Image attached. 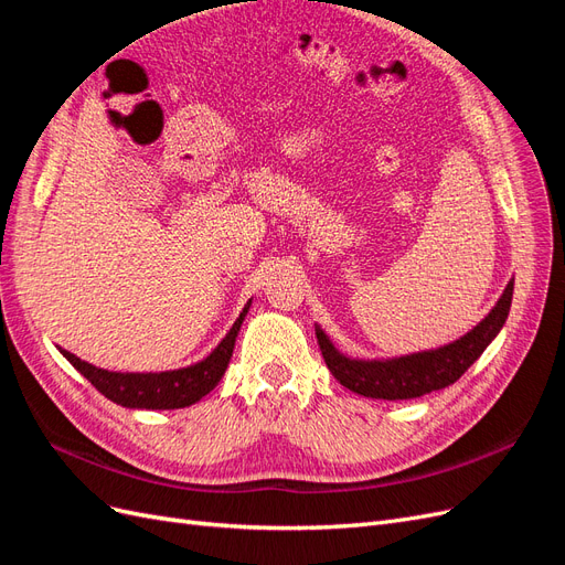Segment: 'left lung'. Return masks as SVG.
Listing matches in <instances>:
<instances>
[{"label":"left lung","instance_id":"1","mask_svg":"<svg viewBox=\"0 0 565 565\" xmlns=\"http://www.w3.org/2000/svg\"><path fill=\"white\" fill-rule=\"evenodd\" d=\"M511 297H514V280H509L500 301L492 306V311L471 332L459 337L452 344L431 351L363 361V358H349L337 351L330 337L320 330V324H316V337L324 363H328L341 386L361 393L365 398H419L424 393L455 384L478 361V355L488 349L490 341L500 334L502 324L507 322Z\"/></svg>","mask_w":565,"mask_h":565}]
</instances>
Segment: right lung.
Wrapping results in <instances>:
<instances>
[{
    "mask_svg": "<svg viewBox=\"0 0 565 565\" xmlns=\"http://www.w3.org/2000/svg\"><path fill=\"white\" fill-rule=\"evenodd\" d=\"M252 299L245 303V309L233 322L228 334L221 339V344L204 358V361L167 370V372H110L96 367L87 361H82L75 353L58 347V351L71 361V365L84 374L104 396L122 407L136 409H179L198 403L202 396L221 382L228 367V361L235 349V337L241 332V324L249 311Z\"/></svg>",
    "mask_w": 565,
    "mask_h": 565,
    "instance_id": "1",
    "label": "right lung"
}]
</instances>
